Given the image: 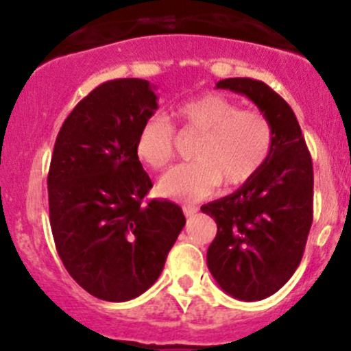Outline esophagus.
Masks as SVG:
<instances>
[{"label": "esophagus", "instance_id": "obj_1", "mask_svg": "<svg viewBox=\"0 0 351 351\" xmlns=\"http://www.w3.org/2000/svg\"><path fill=\"white\" fill-rule=\"evenodd\" d=\"M198 212V208L195 205H183V214L186 215V217H192V215H195Z\"/></svg>", "mask_w": 351, "mask_h": 351}]
</instances>
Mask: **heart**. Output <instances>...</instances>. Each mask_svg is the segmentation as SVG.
I'll return each instance as SVG.
<instances>
[{"label":"heart","instance_id":"heart-1","mask_svg":"<svg viewBox=\"0 0 351 351\" xmlns=\"http://www.w3.org/2000/svg\"><path fill=\"white\" fill-rule=\"evenodd\" d=\"M183 132L198 134L195 161L169 169L159 180V193L183 202H195L217 190L250 182L270 159L275 144L274 123L260 110H241L222 95L208 93L173 110ZM175 151V127L168 119L153 115L137 132V158L149 168L161 169Z\"/></svg>","mask_w":351,"mask_h":351}]
</instances>
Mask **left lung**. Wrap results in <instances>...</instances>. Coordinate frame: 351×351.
<instances>
[{"label":"left lung","mask_w":351,"mask_h":351,"mask_svg":"<svg viewBox=\"0 0 351 351\" xmlns=\"http://www.w3.org/2000/svg\"><path fill=\"white\" fill-rule=\"evenodd\" d=\"M215 86L250 98L275 130L261 171L231 195L202 205L217 224L207 251L212 277L226 293L251 302L282 289L302 260L313 224V159L295 113L268 84L229 77Z\"/></svg>","instance_id":"8db88e82"}]
</instances>
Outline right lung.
Segmentation results:
<instances>
[{
    "instance_id": "right-lung-1",
    "label": "right lung",
    "mask_w": 351,
    "mask_h": 351,
    "mask_svg": "<svg viewBox=\"0 0 351 351\" xmlns=\"http://www.w3.org/2000/svg\"><path fill=\"white\" fill-rule=\"evenodd\" d=\"M158 97L149 81L101 83L67 115L47 176L49 219L67 274L88 293L125 302L158 280L185 226L180 205L153 186L136 153Z\"/></svg>"
}]
</instances>
